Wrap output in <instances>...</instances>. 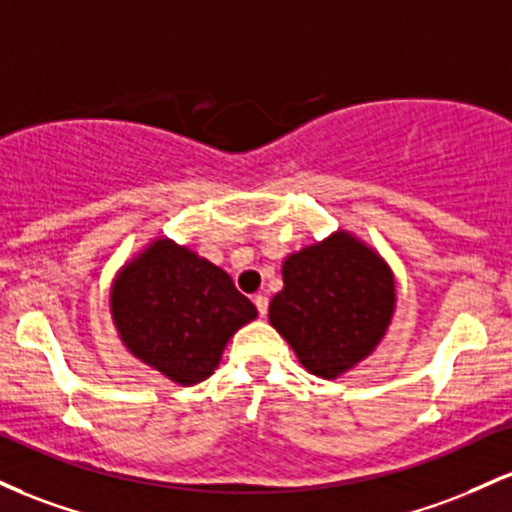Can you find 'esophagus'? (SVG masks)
Returning <instances> with one entry per match:
<instances>
[{
    "label": "esophagus",
    "mask_w": 512,
    "mask_h": 512,
    "mask_svg": "<svg viewBox=\"0 0 512 512\" xmlns=\"http://www.w3.org/2000/svg\"><path fill=\"white\" fill-rule=\"evenodd\" d=\"M254 304H256L258 314H261V317H266V312H268V297H266V295H256V297H254Z\"/></svg>",
    "instance_id": "1"
}]
</instances>
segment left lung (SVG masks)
Here are the masks:
<instances>
[{"label":"left lung","instance_id":"1","mask_svg":"<svg viewBox=\"0 0 512 512\" xmlns=\"http://www.w3.org/2000/svg\"><path fill=\"white\" fill-rule=\"evenodd\" d=\"M283 283L268 319L300 363L324 380L367 358L392 321V268L343 229L287 256Z\"/></svg>","mask_w":512,"mask_h":512}]
</instances>
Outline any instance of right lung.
Instances as JSON below:
<instances>
[{"label":"right lung","mask_w":512,"mask_h":512,"mask_svg":"<svg viewBox=\"0 0 512 512\" xmlns=\"http://www.w3.org/2000/svg\"><path fill=\"white\" fill-rule=\"evenodd\" d=\"M111 314L137 360L188 387L208 380L229 338L258 312L222 268L154 239L113 280Z\"/></svg>","instance_id":"1"}]
</instances>
